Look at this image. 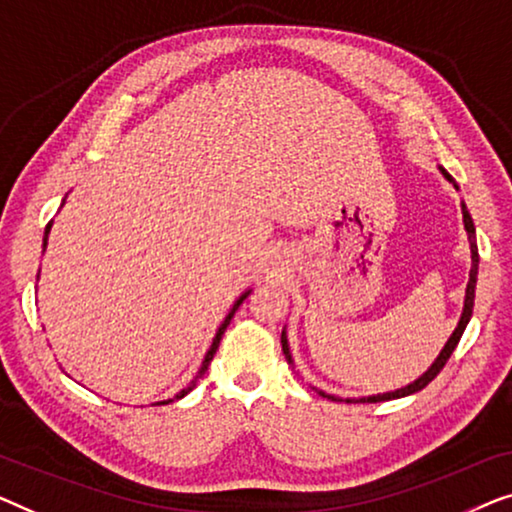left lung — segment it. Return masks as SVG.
Instances as JSON below:
<instances>
[{
  "label": "left lung",
  "instance_id": "1",
  "mask_svg": "<svg viewBox=\"0 0 512 512\" xmlns=\"http://www.w3.org/2000/svg\"><path fill=\"white\" fill-rule=\"evenodd\" d=\"M441 169V174L448 178V181L457 187L459 190V185L455 183V178H452L448 171H445L443 167H438ZM462 215H464V229H466V234H469V246H471V271H469V283H466V297H464V308H462V318H459V322H457V327H455V331H452V336L448 338V343L443 345V350L438 352V357L434 359V364L429 366L427 371L422 373L420 378L417 380H413V383L410 385H406V387H401V390H394V392H383V394H371V397H359V399H345L348 403H376V401H390V399H401V397H408V394H415V392H420V390H424V387H427L431 380H434L438 373H441V369L445 366V362H448L450 359V355H452V350L457 348V343H459V338H462V334H464V329H466V325H469V320H471V315H473V299H475V283H478V262H480V257H478V246H475V227H473V218H471V213H469V208H466V204L462 201ZM280 343H283V352H285V359H287V364H292L294 366V359H292V352H290V343H287V334H285V329H283V334H280ZM315 392L320 394V397H327V399H331V401H343L341 397H336V394H327V392H322V390H318V387H313Z\"/></svg>",
  "mask_w": 512,
  "mask_h": 512
}]
</instances>
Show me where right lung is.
Wrapping results in <instances>:
<instances>
[{"mask_svg":"<svg viewBox=\"0 0 512 512\" xmlns=\"http://www.w3.org/2000/svg\"><path fill=\"white\" fill-rule=\"evenodd\" d=\"M64 199H67V197H64ZM64 199H62V206H64ZM50 227H53V220H50V222H48V225H46V232H43V250H46V246H48V234H50ZM37 280H39V273H37ZM248 294H250V290H246V292H243V294H241V297L234 301L232 311H229V313H227V318H225V320H222V325L218 327V331H215V338H213L211 348H208V352H206L204 362H201V369H199V373H197V378H194V380H192V383H190V385H187V387H183V390H181V392H178L174 399H183L187 392H192V387H194V385H197V380H199L201 376H204V373L208 371V364H211V359H213V355H215V350H218V345H220V341H222V334H225V329H227V325H229V322H232V318H234V313H236V311H239V306L243 304V301H246V297H248ZM174 399H167V401H157V403H169V401H174Z\"/></svg>","mask_w":512,"mask_h":512,"instance_id":"obj_1","label":"right lung"}]
</instances>
